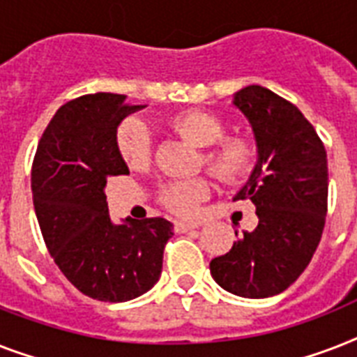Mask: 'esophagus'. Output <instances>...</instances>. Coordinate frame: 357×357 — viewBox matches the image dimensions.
I'll use <instances>...</instances> for the list:
<instances>
[{
    "label": "esophagus",
    "mask_w": 357,
    "mask_h": 357,
    "mask_svg": "<svg viewBox=\"0 0 357 357\" xmlns=\"http://www.w3.org/2000/svg\"><path fill=\"white\" fill-rule=\"evenodd\" d=\"M198 226L192 222H183V220H178V222H174V229H176V234H185V231H190V229H196Z\"/></svg>",
    "instance_id": "obj_1"
}]
</instances>
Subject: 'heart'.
<instances>
[{
    "mask_svg": "<svg viewBox=\"0 0 357 357\" xmlns=\"http://www.w3.org/2000/svg\"><path fill=\"white\" fill-rule=\"evenodd\" d=\"M167 126L196 148H204L200 165L220 183H241L254 172L257 144L248 135L224 137L226 126L217 114L202 109H187L172 114ZM116 150L131 168H142L150 159V133L142 122L123 120L116 129ZM209 196V183L204 178L168 181L159 189V200L168 211L179 217L195 215Z\"/></svg>",
    "mask_w": 357,
    "mask_h": 357,
    "instance_id": "1",
    "label": "heart"
}]
</instances>
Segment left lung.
Segmentation results:
<instances>
[{
  "mask_svg": "<svg viewBox=\"0 0 357 357\" xmlns=\"http://www.w3.org/2000/svg\"><path fill=\"white\" fill-rule=\"evenodd\" d=\"M234 105L257 144V165L234 200L252 202L259 222L228 254L215 257L209 271L228 293L266 298L296 282L321 243L328 211L326 150L298 107L265 86H244Z\"/></svg>",
  "mask_w": 357,
  "mask_h": 357,
  "instance_id": "8db88e82",
  "label": "left lung"
}]
</instances>
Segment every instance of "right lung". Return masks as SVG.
Masks as SVG:
<instances>
[{"instance_id": "obj_1", "label": "right lung", "mask_w": 357, "mask_h": 357, "mask_svg": "<svg viewBox=\"0 0 357 357\" xmlns=\"http://www.w3.org/2000/svg\"><path fill=\"white\" fill-rule=\"evenodd\" d=\"M122 94H86L64 103L36 148L31 189L42 237L66 280L102 302L133 300L157 283L172 224L161 217L113 224L105 185L129 174L116 150L128 114Z\"/></svg>"}]
</instances>
